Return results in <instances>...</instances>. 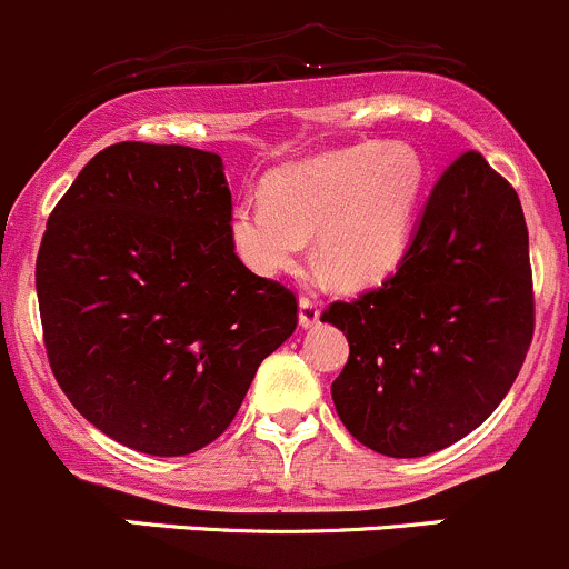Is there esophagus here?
<instances>
[{"label": "esophagus", "mask_w": 569, "mask_h": 569, "mask_svg": "<svg viewBox=\"0 0 569 569\" xmlns=\"http://www.w3.org/2000/svg\"><path fill=\"white\" fill-rule=\"evenodd\" d=\"M320 320V307L315 298H307L303 296L301 301H298V323L303 326V329H312V326H318Z\"/></svg>", "instance_id": "1"}]
</instances>
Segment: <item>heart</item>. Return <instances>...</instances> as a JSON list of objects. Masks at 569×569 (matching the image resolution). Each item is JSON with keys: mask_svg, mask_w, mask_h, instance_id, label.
<instances>
[{"mask_svg": "<svg viewBox=\"0 0 569 569\" xmlns=\"http://www.w3.org/2000/svg\"><path fill=\"white\" fill-rule=\"evenodd\" d=\"M426 162L409 143H359L266 179V196L232 207L229 238L251 271H290L312 234L320 271L368 287L401 266L418 221Z\"/></svg>", "mask_w": 569, "mask_h": 569, "instance_id": "obj_1", "label": "heart"}]
</instances>
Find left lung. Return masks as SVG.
Returning a JSON list of instances; mask_svg holds the SVG:
<instances>
[{"mask_svg": "<svg viewBox=\"0 0 569 569\" xmlns=\"http://www.w3.org/2000/svg\"><path fill=\"white\" fill-rule=\"evenodd\" d=\"M320 320L348 337L331 385L370 451L415 459L478 429L515 385L533 337L528 229L515 188L478 151L437 179L392 277Z\"/></svg>", "mask_w": 569, "mask_h": 569, "instance_id": "1", "label": "left lung"}]
</instances>
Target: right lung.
Instances as JSON below:
<instances>
[{
	"instance_id": "right-lung-1",
	"label": "right lung",
	"mask_w": 569,
	"mask_h": 569,
	"mask_svg": "<svg viewBox=\"0 0 569 569\" xmlns=\"http://www.w3.org/2000/svg\"><path fill=\"white\" fill-rule=\"evenodd\" d=\"M229 216L221 157L138 140L101 149L49 216L36 262L49 365L121 446H210L296 331V296L240 262Z\"/></svg>"
}]
</instances>
